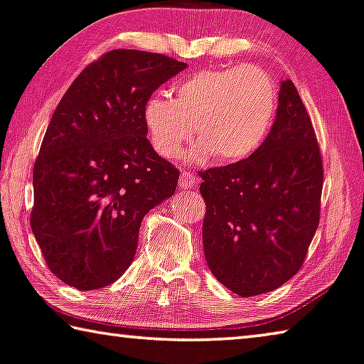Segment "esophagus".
<instances>
[{"mask_svg": "<svg viewBox=\"0 0 364 364\" xmlns=\"http://www.w3.org/2000/svg\"><path fill=\"white\" fill-rule=\"evenodd\" d=\"M180 186L184 189H194L198 186V178L191 171L184 170L180 176Z\"/></svg>", "mask_w": 364, "mask_h": 364, "instance_id": "1", "label": "esophagus"}]
</instances>
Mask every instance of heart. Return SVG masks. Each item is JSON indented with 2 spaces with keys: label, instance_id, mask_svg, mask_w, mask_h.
Here are the masks:
<instances>
[{
  "label": "heart",
  "instance_id": "b5f03b06",
  "mask_svg": "<svg viewBox=\"0 0 364 364\" xmlns=\"http://www.w3.org/2000/svg\"><path fill=\"white\" fill-rule=\"evenodd\" d=\"M276 112V91L269 77L255 67L204 70L189 75L173 88V100L155 95L144 117L154 149L175 159L194 137L198 161L219 164L247 160L267 139Z\"/></svg>",
  "mask_w": 364,
  "mask_h": 364
}]
</instances>
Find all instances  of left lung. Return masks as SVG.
Instances as JSON below:
<instances>
[{"label":"left lung","instance_id":"obj_1","mask_svg":"<svg viewBox=\"0 0 364 364\" xmlns=\"http://www.w3.org/2000/svg\"><path fill=\"white\" fill-rule=\"evenodd\" d=\"M203 245L209 269L232 292L274 291L301 269L321 219L322 155L294 83H281L268 137L252 156L200 170Z\"/></svg>","mask_w":364,"mask_h":364}]
</instances>
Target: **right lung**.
<instances>
[{
    "mask_svg": "<svg viewBox=\"0 0 364 364\" xmlns=\"http://www.w3.org/2000/svg\"><path fill=\"white\" fill-rule=\"evenodd\" d=\"M186 68L117 48L81 72L58 102L34 164L31 227L48 269L80 291L126 273L140 222L175 193L180 171L147 139L145 105Z\"/></svg>",
    "mask_w": 364,
    "mask_h": 364,
    "instance_id": "right-lung-1",
    "label": "right lung"
}]
</instances>
